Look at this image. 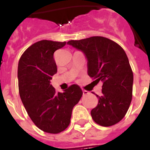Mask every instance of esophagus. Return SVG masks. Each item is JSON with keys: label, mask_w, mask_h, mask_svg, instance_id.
<instances>
[{"label": "esophagus", "mask_w": 150, "mask_h": 150, "mask_svg": "<svg viewBox=\"0 0 150 150\" xmlns=\"http://www.w3.org/2000/svg\"><path fill=\"white\" fill-rule=\"evenodd\" d=\"M83 95H87V94H88V91H86V90H83Z\"/></svg>", "instance_id": "34e87169"}]
</instances>
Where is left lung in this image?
<instances>
[{
	"instance_id": "obj_1",
	"label": "left lung",
	"mask_w": 150,
	"mask_h": 150,
	"mask_svg": "<svg viewBox=\"0 0 150 150\" xmlns=\"http://www.w3.org/2000/svg\"><path fill=\"white\" fill-rule=\"evenodd\" d=\"M67 44L84 52L88 60V75L96 83L102 81V95L91 110L94 121L109 127L122 120L132 99L133 72L125 52L114 41L104 37L70 40Z\"/></svg>"
}]
</instances>
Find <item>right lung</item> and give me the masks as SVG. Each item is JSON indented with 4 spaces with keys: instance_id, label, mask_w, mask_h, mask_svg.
Instances as JSON below:
<instances>
[{
    "instance_id": "obj_1",
    "label": "right lung",
    "mask_w": 150,
    "mask_h": 150,
    "mask_svg": "<svg viewBox=\"0 0 150 150\" xmlns=\"http://www.w3.org/2000/svg\"><path fill=\"white\" fill-rule=\"evenodd\" d=\"M65 44L38 41L24 52L18 62V91L22 104L36 126L46 133H60L68 127L73 108L83 95L78 85L57 93L50 84L57 72L54 52Z\"/></svg>"
}]
</instances>
